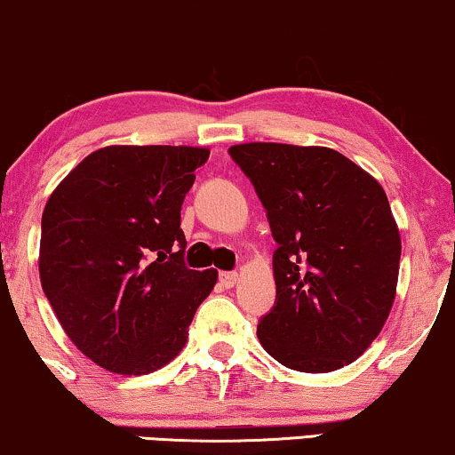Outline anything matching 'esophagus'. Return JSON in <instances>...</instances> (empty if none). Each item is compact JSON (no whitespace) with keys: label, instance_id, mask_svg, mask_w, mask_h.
I'll list each match as a JSON object with an SVG mask.
<instances>
[{"label":"esophagus","instance_id":"1","mask_svg":"<svg viewBox=\"0 0 455 455\" xmlns=\"http://www.w3.org/2000/svg\"><path fill=\"white\" fill-rule=\"evenodd\" d=\"M219 280H220V284L225 286V289H233V286L236 284V280H239V274H236V272H220Z\"/></svg>","mask_w":455,"mask_h":455}]
</instances>
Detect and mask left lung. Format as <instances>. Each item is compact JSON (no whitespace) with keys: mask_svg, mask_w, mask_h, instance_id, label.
<instances>
[{"mask_svg":"<svg viewBox=\"0 0 455 455\" xmlns=\"http://www.w3.org/2000/svg\"><path fill=\"white\" fill-rule=\"evenodd\" d=\"M228 155L251 179L278 243L261 347L303 373L356 361L379 336L398 286L402 241L386 191L325 146L249 142Z\"/></svg>","mask_w":455,"mask_h":455,"instance_id":"obj_1","label":"left lung"}]
</instances>
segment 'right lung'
<instances>
[{
	"instance_id": "1",
	"label": "right lung",
	"mask_w": 455,
	"mask_h": 455,
	"mask_svg": "<svg viewBox=\"0 0 455 455\" xmlns=\"http://www.w3.org/2000/svg\"><path fill=\"white\" fill-rule=\"evenodd\" d=\"M208 156L194 146H105L49 196L43 292L69 340L111 373L171 363L219 280L183 261L181 204Z\"/></svg>"
}]
</instances>
